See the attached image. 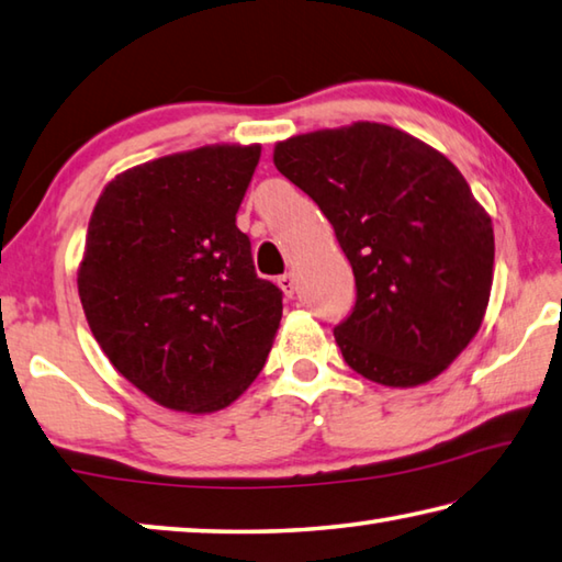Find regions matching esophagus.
Wrapping results in <instances>:
<instances>
[{
  "instance_id": "obj_1",
  "label": "esophagus",
  "mask_w": 562,
  "mask_h": 562,
  "mask_svg": "<svg viewBox=\"0 0 562 562\" xmlns=\"http://www.w3.org/2000/svg\"><path fill=\"white\" fill-rule=\"evenodd\" d=\"M279 286L283 289V293H286L289 299H293V293H296V286H299V281H296V273H283V276H279Z\"/></svg>"
}]
</instances>
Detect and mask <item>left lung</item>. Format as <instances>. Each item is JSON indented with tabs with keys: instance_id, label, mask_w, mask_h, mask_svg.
<instances>
[{
	"instance_id": "left-lung-1",
	"label": "left lung",
	"mask_w": 562,
	"mask_h": 562,
	"mask_svg": "<svg viewBox=\"0 0 562 562\" xmlns=\"http://www.w3.org/2000/svg\"><path fill=\"white\" fill-rule=\"evenodd\" d=\"M273 165L352 266L356 306L333 328L348 366L387 387L437 378L476 336L494 281V229L461 172L382 123L289 137Z\"/></svg>"
}]
</instances>
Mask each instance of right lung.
<instances>
[{"instance_id": "1", "label": "right lung", "mask_w": 562, "mask_h": 562, "mask_svg": "<svg viewBox=\"0 0 562 562\" xmlns=\"http://www.w3.org/2000/svg\"><path fill=\"white\" fill-rule=\"evenodd\" d=\"M259 145H210L133 167L91 214L78 296L121 375L177 412H216L259 375L283 293L239 226Z\"/></svg>"}]
</instances>
